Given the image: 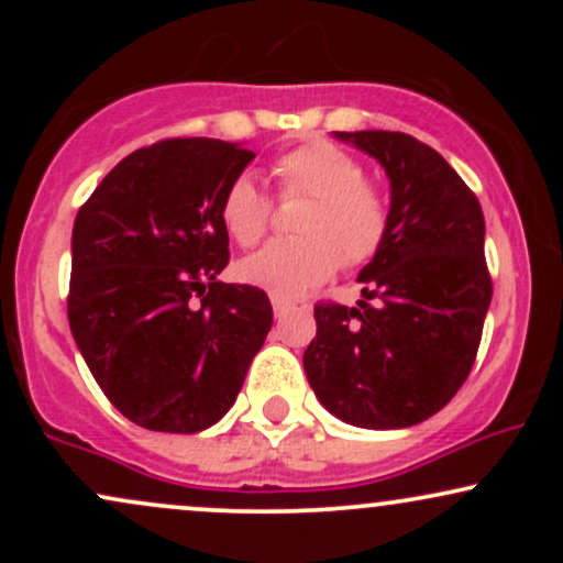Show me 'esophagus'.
Instances as JSON below:
<instances>
[{
    "instance_id": "34e87169",
    "label": "esophagus",
    "mask_w": 563,
    "mask_h": 563,
    "mask_svg": "<svg viewBox=\"0 0 563 563\" xmlns=\"http://www.w3.org/2000/svg\"><path fill=\"white\" fill-rule=\"evenodd\" d=\"M273 309H275V318L283 320L290 312V301L280 299V296H273Z\"/></svg>"
}]
</instances>
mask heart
Masks as SVG:
<instances>
[{"label": "heart", "mask_w": 563, "mask_h": 563, "mask_svg": "<svg viewBox=\"0 0 563 563\" xmlns=\"http://www.w3.org/2000/svg\"><path fill=\"white\" fill-rule=\"evenodd\" d=\"M273 172L286 198L309 196L296 230L241 262L238 275L280 299H296L335 275L341 262L367 264L391 230V206L378 185L367 183L363 161L328 140H309L275 158ZM228 235L243 249L256 245L273 222V200L243 172L219 203Z\"/></svg>", "instance_id": "1"}]
</instances>
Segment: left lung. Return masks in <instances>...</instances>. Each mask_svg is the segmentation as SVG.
Listing matches in <instances>:
<instances>
[{"mask_svg": "<svg viewBox=\"0 0 563 563\" xmlns=\"http://www.w3.org/2000/svg\"><path fill=\"white\" fill-rule=\"evenodd\" d=\"M384 166L391 230L357 280V307L318 303L303 352L328 412L360 429H407L455 397L474 367L493 280L484 214L434 147L402 132H333Z\"/></svg>", "mask_w": 563, "mask_h": 563, "instance_id": "1", "label": "left lung"}]
</instances>
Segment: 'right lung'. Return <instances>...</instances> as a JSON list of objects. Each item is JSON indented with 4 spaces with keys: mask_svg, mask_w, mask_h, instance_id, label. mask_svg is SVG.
Here are the masks:
<instances>
[{
    "mask_svg": "<svg viewBox=\"0 0 563 563\" xmlns=\"http://www.w3.org/2000/svg\"><path fill=\"white\" fill-rule=\"evenodd\" d=\"M251 158L235 142L161 140L115 164L76 214L70 333L142 429L214 426L273 328L262 288L219 280L230 262L219 203Z\"/></svg>",
    "mask_w": 563,
    "mask_h": 563,
    "instance_id": "1",
    "label": "right lung"
}]
</instances>
